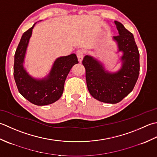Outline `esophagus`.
I'll return each instance as SVG.
<instances>
[{
    "label": "esophagus",
    "instance_id": "34e87169",
    "mask_svg": "<svg viewBox=\"0 0 157 157\" xmlns=\"http://www.w3.org/2000/svg\"><path fill=\"white\" fill-rule=\"evenodd\" d=\"M76 56H77L78 57V60L79 62H81L82 61V59H83V52L82 50L81 49H79L78 50L77 52H76Z\"/></svg>",
    "mask_w": 157,
    "mask_h": 157
}]
</instances>
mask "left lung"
Masks as SVG:
<instances>
[{
  "instance_id": "obj_1",
  "label": "left lung",
  "mask_w": 157,
  "mask_h": 157,
  "mask_svg": "<svg viewBox=\"0 0 157 157\" xmlns=\"http://www.w3.org/2000/svg\"><path fill=\"white\" fill-rule=\"evenodd\" d=\"M119 35L113 37L119 52H123L122 66L117 72L105 70L98 60L85 56L82 60L86 81L90 94L96 100L108 104H117L130 94L140 74V53L133 35L124 25L114 21Z\"/></svg>"
}]
</instances>
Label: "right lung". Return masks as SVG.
I'll return each instance as SVG.
<instances>
[{
	"mask_svg": "<svg viewBox=\"0 0 157 157\" xmlns=\"http://www.w3.org/2000/svg\"><path fill=\"white\" fill-rule=\"evenodd\" d=\"M35 23L22 35L15 53L13 75L20 94L37 105L53 104L62 96L64 82L72 66L78 63L75 53L57 58L49 74L42 79L32 77L24 68L25 52Z\"/></svg>",
	"mask_w": 157,
	"mask_h": 157,
	"instance_id": "obj_1",
	"label": "right lung"
}]
</instances>
